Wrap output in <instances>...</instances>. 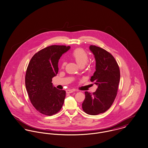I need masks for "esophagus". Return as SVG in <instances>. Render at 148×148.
<instances>
[{
	"mask_svg": "<svg viewBox=\"0 0 148 148\" xmlns=\"http://www.w3.org/2000/svg\"><path fill=\"white\" fill-rule=\"evenodd\" d=\"M74 92V90H71V89H68L66 90V93L67 94H70V93H72V92Z\"/></svg>",
	"mask_w": 148,
	"mask_h": 148,
	"instance_id": "34e87169",
	"label": "esophagus"
}]
</instances>
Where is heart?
Masks as SVG:
<instances>
[{
	"mask_svg": "<svg viewBox=\"0 0 148 148\" xmlns=\"http://www.w3.org/2000/svg\"><path fill=\"white\" fill-rule=\"evenodd\" d=\"M71 57L80 67H84L89 59L88 53L82 48H76L73 50L71 53ZM66 63L63 62L61 63L62 69H64Z\"/></svg>",
	"mask_w": 148,
	"mask_h": 148,
	"instance_id": "b5f03b06",
	"label": "heart"
}]
</instances>
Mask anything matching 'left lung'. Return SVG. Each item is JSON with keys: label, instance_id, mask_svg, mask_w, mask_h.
<instances>
[{"label": "left lung", "instance_id": "1", "mask_svg": "<svg viewBox=\"0 0 148 148\" xmlns=\"http://www.w3.org/2000/svg\"><path fill=\"white\" fill-rule=\"evenodd\" d=\"M90 50L96 60V71L90 81L98 88L92 94L85 92L82 107L86 113L94 116L105 112L113 103L117 94L120 71L117 61L108 51L92 45Z\"/></svg>", "mask_w": 148, "mask_h": 148}]
</instances>
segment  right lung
<instances>
[{
  "label": "right lung",
  "mask_w": 148,
  "mask_h": 148,
  "mask_svg": "<svg viewBox=\"0 0 148 148\" xmlns=\"http://www.w3.org/2000/svg\"><path fill=\"white\" fill-rule=\"evenodd\" d=\"M70 49L65 45H51L32 57L27 68L25 85L30 101L38 112L52 116L61 109L66 91L53 87L52 79L58 72V61Z\"/></svg>",
  "instance_id": "1"
}]
</instances>
